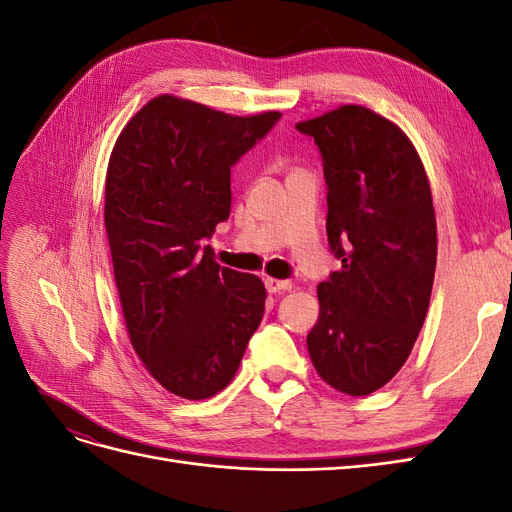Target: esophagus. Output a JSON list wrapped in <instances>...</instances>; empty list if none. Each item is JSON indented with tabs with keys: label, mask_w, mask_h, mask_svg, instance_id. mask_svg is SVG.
Instances as JSON below:
<instances>
[{
	"label": "esophagus",
	"mask_w": 512,
	"mask_h": 512,
	"mask_svg": "<svg viewBox=\"0 0 512 512\" xmlns=\"http://www.w3.org/2000/svg\"><path fill=\"white\" fill-rule=\"evenodd\" d=\"M265 286L269 292H286V290H292V284L290 282H284V280H273V277H267L265 280Z\"/></svg>",
	"instance_id": "34e87169"
}]
</instances>
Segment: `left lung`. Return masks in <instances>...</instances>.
<instances>
[{
	"instance_id": "8db88e82",
	"label": "left lung",
	"mask_w": 512,
	"mask_h": 512,
	"mask_svg": "<svg viewBox=\"0 0 512 512\" xmlns=\"http://www.w3.org/2000/svg\"><path fill=\"white\" fill-rule=\"evenodd\" d=\"M327 179V235L342 269L318 284L307 335L318 376L352 397L404 367L427 316L438 230L421 156L397 123L359 104L299 121Z\"/></svg>"
}]
</instances>
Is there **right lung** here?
Listing matches in <instances>:
<instances>
[{
    "label": "right lung",
    "mask_w": 512,
    "mask_h": 512,
    "mask_svg": "<svg viewBox=\"0 0 512 512\" xmlns=\"http://www.w3.org/2000/svg\"><path fill=\"white\" fill-rule=\"evenodd\" d=\"M282 117H237L162 94L121 130L104 226L130 344L168 393L218 395L265 314L260 277L220 267L203 245L230 215V166Z\"/></svg>",
    "instance_id": "right-lung-1"
}]
</instances>
